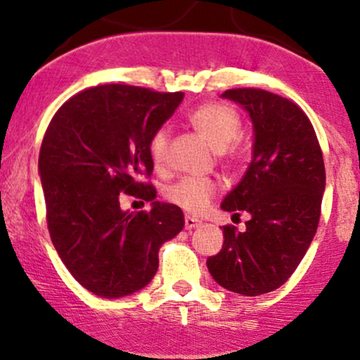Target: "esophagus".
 Wrapping results in <instances>:
<instances>
[{"label": "esophagus", "instance_id": "34e87169", "mask_svg": "<svg viewBox=\"0 0 360 360\" xmlns=\"http://www.w3.org/2000/svg\"><path fill=\"white\" fill-rule=\"evenodd\" d=\"M200 225H201V221L196 220V218L189 217V214H186V217H184V229L186 230H193V229H196V226H200Z\"/></svg>", "mask_w": 360, "mask_h": 360}]
</instances>
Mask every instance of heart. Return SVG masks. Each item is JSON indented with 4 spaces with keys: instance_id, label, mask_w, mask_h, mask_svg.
<instances>
[{
    "instance_id": "1",
    "label": "heart",
    "mask_w": 360,
    "mask_h": 360,
    "mask_svg": "<svg viewBox=\"0 0 360 360\" xmlns=\"http://www.w3.org/2000/svg\"><path fill=\"white\" fill-rule=\"evenodd\" d=\"M189 123L208 140L210 146L220 155H230V146L240 137L242 120L232 106L225 103H205L189 113ZM171 128L160 125L148 139V154L157 169H162L167 160ZM218 186L203 177H183L166 189V198L172 205L183 208L189 214H203L217 196Z\"/></svg>"
}]
</instances>
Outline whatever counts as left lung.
<instances>
[{"label": "left lung", "instance_id": "1", "mask_svg": "<svg viewBox=\"0 0 360 360\" xmlns=\"http://www.w3.org/2000/svg\"><path fill=\"white\" fill-rule=\"evenodd\" d=\"M249 111L254 154L221 208L250 213L245 232L223 226V247L206 260L220 286L259 296L283 286L300 266L318 229L325 164L315 128L296 103L259 88L221 94Z\"/></svg>", "mask_w": 360, "mask_h": 360}]
</instances>
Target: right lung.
<instances>
[{
	"label": "right lung",
	"mask_w": 360,
	"mask_h": 360,
	"mask_svg": "<svg viewBox=\"0 0 360 360\" xmlns=\"http://www.w3.org/2000/svg\"><path fill=\"white\" fill-rule=\"evenodd\" d=\"M184 93L101 84L69 98L45 131L39 172L47 226L74 279L101 298H122L150 283L159 249L184 226L179 206L159 203L148 183V139ZM152 200L150 212L119 208V194Z\"/></svg>",
	"instance_id": "1"
}]
</instances>
